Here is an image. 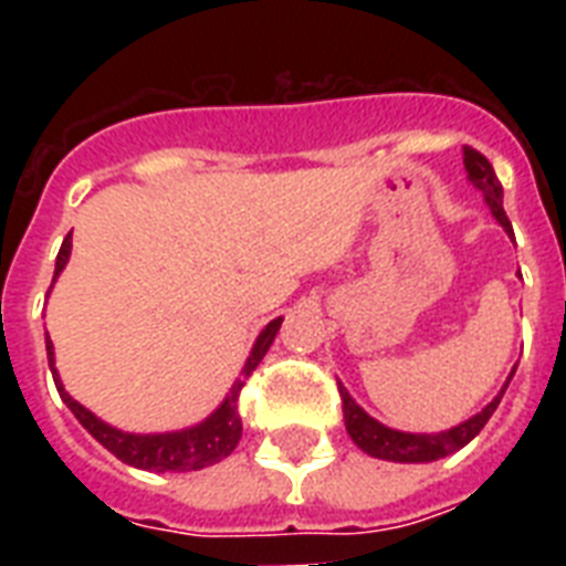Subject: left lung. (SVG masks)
Returning <instances> with one entry per match:
<instances>
[{
  "label": "left lung",
  "instance_id": "obj_1",
  "mask_svg": "<svg viewBox=\"0 0 566 566\" xmlns=\"http://www.w3.org/2000/svg\"><path fill=\"white\" fill-rule=\"evenodd\" d=\"M464 170L467 181L484 196V202L491 208L493 220L500 222L509 238H514L511 220L505 217V208H502V185L500 179H496V172H493L491 161H488L482 153H475L473 146H464ZM514 370H517V367H514ZM514 370H511V376H514ZM511 376L505 378V385H502L500 394L493 396L482 411L473 413L470 420L458 422L452 429L434 431V434H413V431L390 429V426L378 422L376 417H370V413L364 411L361 405L349 396V390L340 385L346 431H349V438L355 440V447L361 449V452H367V455L381 458V461H396V464H429V461H438V458H447L452 455V452H458V449H464L467 443L484 429V422L491 420V413L496 411V405H500Z\"/></svg>",
  "mask_w": 566,
  "mask_h": 566
}]
</instances>
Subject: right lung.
Instances as JSON below:
<instances>
[{
	"mask_svg": "<svg viewBox=\"0 0 566 566\" xmlns=\"http://www.w3.org/2000/svg\"><path fill=\"white\" fill-rule=\"evenodd\" d=\"M70 252H73V231L66 234L64 243H61V252L55 258V275H52V284L57 282V275L64 273L66 261H70ZM282 328V317H275L273 323H266L261 328V335L252 344V353H249L240 378H234V385L226 394L217 408H213L202 422L188 426V429L179 431H158V434H135V431H123L111 422L99 420L96 413L87 411L82 402H75L73 396L66 394L64 385H61V376L55 370V346L46 335V355H49V370L55 378V387L61 399L66 402V408L75 413V420L82 422L84 429L91 431L93 438L99 440L102 447L114 452V455L128 467H137V470H155V473H188V470H202V467H211L222 458H229L238 447L240 434H243V422H240L238 413V396L240 387L247 385V378L252 376L261 358L266 355V349L273 346L275 335Z\"/></svg>",
	"mask_w": 566,
	"mask_h": 566,
	"instance_id": "add662e5",
	"label": "right lung"
}]
</instances>
